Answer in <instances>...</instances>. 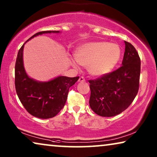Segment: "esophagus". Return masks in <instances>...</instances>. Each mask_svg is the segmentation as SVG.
I'll list each match as a JSON object with an SVG mask.
<instances>
[{
    "label": "esophagus",
    "mask_w": 157,
    "mask_h": 157,
    "mask_svg": "<svg viewBox=\"0 0 157 157\" xmlns=\"http://www.w3.org/2000/svg\"><path fill=\"white\" fill-rule=\"evenodd\" d=\"M78 82H85V78L83 76H81L78 79Z\"/></svg>",
    "instance_id": "34e87169"
}]
</instances>
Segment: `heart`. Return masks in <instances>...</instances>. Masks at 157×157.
Instances as JSON below:
<instances>
[{
  "mask_svg": "<svg viewBox=\"0 0 157 157\" xmlns=\"http://www.w3.org/2000/svg\"><path fill=\"white\" fill-rule=\"evenodd\" d=\"M121 58V48L116 44L92 41L79 46L75 59L79 65L87 67L92 76H102L112 71Z\"/></svg>",
  "mask_w": 157,
  "mask_h": 157,
  "instance_id": "1",
  "label": "heart"
}]
</instances>
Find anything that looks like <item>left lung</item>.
<instances>
[{"mask_svg":"<svg viewBox=\"0 0 157 157\" xmlns=\"http://www.w3.org/2000/svg\"><path fill=\"white\" fill-rule=\"evenodd\" d=\"M125 43L122 66L99 78L89 80V105L96 114L111 117L126 110L136 97L139 88L141 60L136 48Z\"/></svg>","mask_w":157,"mask_h":157,"instance_id":"8db88e82","label":"left lung"}]
</instances>
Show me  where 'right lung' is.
<instances>
[{
    "instance_id": "right-lung-1",
    "label": "right lung",
    "mask_w": 157,
    "mask_h": 157,
    "mask_svg": "<svg viewBox=\"0 0 157 157\" xmlns=\"http://www.w3.org/2000/svg\"><path fill=\"white\" fill-rule=\"evenodd\" d=\"M51 33H59V31L38 32L28 40L36 36ZM24 44L19 49L15 66V86L17 95L30 114L45 119L54 117L63 109L67 99L69 88L78 80L79 76L73 78L59 76L46 82H40L31 78L25 73L23 66Z\"/></svg>"
}]
</instances>
